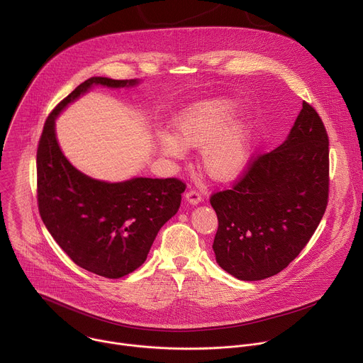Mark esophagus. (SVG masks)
<instances>
[{
    "label": "esophagus",
    "mask_w": 363,
    "mask_h": 363,
    "mask_svg": "<svg viewBox=\"0 0 363 363\" xmlns=\"http://www.w3.org/2000/svg\"><path fill=\"white\" fill-rule=\"evenodd\" d=\"M185 199H186V202L191 203V205H198V203L202 201L199 192H196V191H194V189H189V191L185 194Z\"/></svg>",
    "instance_id": "34e87169"
}]
</instances>
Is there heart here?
<instances>
[{
  "label": "heart",
  "mask_w": 363,
  "mask_h": 363,
  "mask_svg": "<svg viewBox=\"0 0 363 363\" xmlns=\"http://www.w3.org/2000/svg\"><path fill=\"white\" fill-rule=\"evenodd\" d=\"M231 97L202 100L184 111L174 123V135L158 138V149L168 158L181 160L184 147H199V168L216 181H231L247 167L254 147V121L238 112Z\"/></svg>",
  "instance_id": "1"
}]
</instances>
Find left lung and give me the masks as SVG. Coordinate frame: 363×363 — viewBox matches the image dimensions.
I'll return each mask as SVG.
<instances>
[{
  "label": "left lung",
  "instance_id": "1",
  "mask_svg": "<svg viewBox=\"0 0 363 363\" xmlns=\"http://www.w3.org/2000/svg\"><path fill=\"white\" fill-rule=\"evenodd\" d=\"M328 196V133L318 112L303 101L287 139L257 157L233 189L211 196L218 266L244 281L280 273L312 238Z\"/></svg>",
  "mask_w": 363,
  "mask_h": 363
}]
</instances>
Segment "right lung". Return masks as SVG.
<instances>
[{
	"mask_svg": "<svg viewBox=\"0 0 363 363\" xmlns=\"http://www.w3.org/2000/svg\"><path fill=\"white\" fill-rule=\"evenodd\" d=\"M136 84L138 79H87L50 113L37 149V198L44 225L79 267L106 279L123 277L143 264L161 227L178 213L185 184L175 178H90L65 157L56 119L94 86Z\"/></svg>",
	"mask_w": 363,
	"mask_h": 363,
	"instance_id": "right-lung-1",
	"label": "right lung"
}]
</instances>
